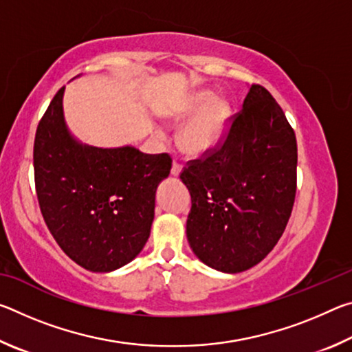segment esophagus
Masks as SVG:
<instances>
[{"mask_svg": "<svg viewBox=\"0 0 352 352\" xmlns=\"http://www.w3.org/2000/svg\"><path fill=\"white\" fill-rule=\"evenodd\" d=\"M180 172H182V164L178 163V162H175V160H174V163H172L170 174L174 175V177H178V175H180Z\"/></svg>", "mask_w": 352, "mask_h": 352, "instance_id": "obj_1", "label": "esophagus"}]
</instances>
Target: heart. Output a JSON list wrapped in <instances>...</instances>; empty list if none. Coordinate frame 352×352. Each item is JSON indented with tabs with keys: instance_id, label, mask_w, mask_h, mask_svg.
Listing matches in <instances>:
<instances>
[{
	"instance_id": "1",
	"label": "heart",
	"mask_w": 352,
	"mask_h": 352,
	"mask_svg": "<svg viewBox=\"0 0 352 352\" xmlns=\"http://www.w3.org/2000/svg\"><path fill=\"white\" fill-rule=\"evenodd\" d=\"M164 119L170 124L188 121L178 133V146L190 157L211 152L226 132L230 105L223 99H214V93L200 90L189 93L164 110ZM155 135L163 132L155 129Z\"/></svg>"
}]
</instances>
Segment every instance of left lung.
Wrapping results in <instances>:
<instances>
[{"label": "left lung", "mask_w": 352, "mask_h": 352, "mask_svg": "<svg viewBox=\"0 0 352 352\" xmlns=\"http://www.w3.org/2000/svg\"><path fill=\"white\" fill-rule=\"evenodd\" d=\"M296 138L284 111L252 85L225 141L188 162L186 236L211 269L239 273L269 254L283 236L296 192Z\"/></svg>", "instance_id": "obj_1"}]
</instances>
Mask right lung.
Wrapping results in <instances>:
<instances>
[{
  "label": "right lung",
  "mask_w": 352,
  "mask_h": 352,
  "mask_svg": "<svg viewBox=\"0 0 352 352\" xmlns=\"http://www.w3.org/2000/svg\"><path fill=\"white\" fill-rule=\"evenodd\" d=\"M65 87L40 119L34 142L35 189L56 242L83 269L107 273L129 264L151 236L155 192L168 178V153L133 146L82 144L63 116Z\"/></svg>",
  "instance_id": "right-lung-1"
}]
</instances>
